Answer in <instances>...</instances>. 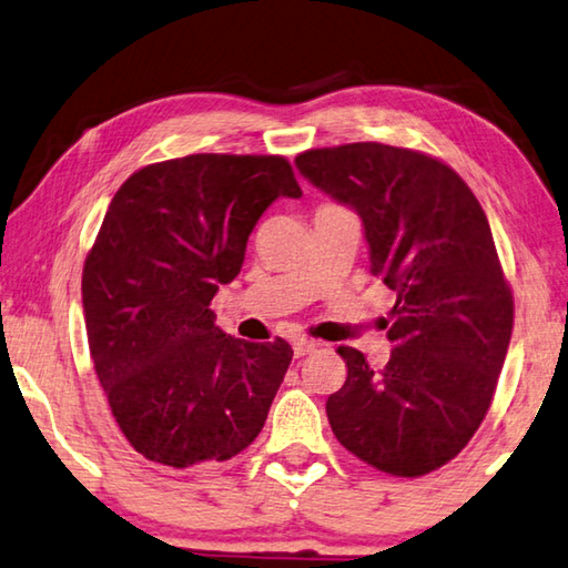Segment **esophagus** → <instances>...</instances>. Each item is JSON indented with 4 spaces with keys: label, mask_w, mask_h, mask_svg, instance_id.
<instances>
[{
    "label": "esophagus",
    "mask_w": 568,
    "mask_h": 568,
    "mask_svg": "<svg viewBox=\"0 0 568 568\" xmlns=\"http://www.w3.org/2000/svg\"><path fill=\"white\" fill-rule=\"evenodd\" d=\"M315 349H317V343H313V339H297V343L293 345L295 357H305V355L315 353Z\"/></svg>",
    "instance_id": "obj_1"
}]
</instances>
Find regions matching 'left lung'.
I'll return each mask as SVG.
<instances>
[{"label": "left lung", "instance_id": "obj_1", "mask_svg": "<svg viewBox=\"0 0 568 568\" xmlns=\"http://www.w3.org/2000/svg\"><path fill=\"white\" fill-rule=\"evenodd\" d=\"M297 171L363 219L369 271L397 293L385 367L337 347L347 379L327 397L339 445L375 469L422 477L455 459L491 405L514 301L469 185L427 153L345 143Z\"/></svg>", "mask_w": 568, "mask_h": 568}]
</instances>
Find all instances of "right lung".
I'll return each instance as SVG.
<instances>
[{"instance_id": "right-lung-1", "label": "right lung", "mask_w": 568, "mask_h": 568, "mask_svg": "<svg viewBox=\"0 0 568 568\" xmlns=\"http://www.w3.org/2000/svg\"><path fill=\"white\" fill-rule=\"evenodd\" d=\"M281 195H303L283 156L193 153L136 171L109 203L81 275L87 337L119 429L151 462H225L265 425L293 347L225 335L209 305Z\"/></svg>"}]
</instances>
